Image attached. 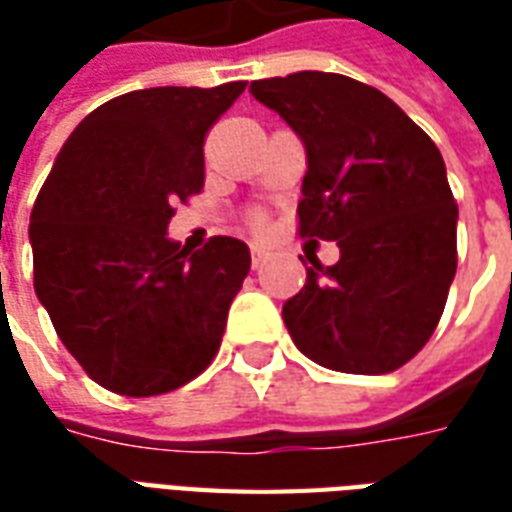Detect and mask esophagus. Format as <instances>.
<instances>
[{
	"label": "esophagus",
	"mask_w": 512,
	"mask_h": 512,
	"mask_svg": "<svg viewBox=\"0 0 512 512\" xmlns=\"http://www.w3.org/2000/svg\"><path fill=\"white\" fill-rule=\"evenodd\" d=\"M266 257H268V252L266 249H263V246H252V268H260L263 266V263H266Z\"/></svg>",
	"instance_id": "obj_1"
}]
</instances>
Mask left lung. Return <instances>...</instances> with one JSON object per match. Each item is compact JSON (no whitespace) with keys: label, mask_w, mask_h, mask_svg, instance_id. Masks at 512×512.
<instances>
[{"label":"left lung","mask_w":512,"mask_h":512,"mask_svg":"<svg viewBox=\"0 0 512 512\" xmlns=\"http://www.w3.org/2000/svg\"><path fill=\"white\" fill-rule=\"evenodd\" d=\"M249 93L307 150L299 233L340 246L282 307L293 343L329 370L392 373L430 340L458 263L439 147L392 98L340 73L299 71Z\"/></svg>","instance_id":"left-lung-1"}]
</instances>
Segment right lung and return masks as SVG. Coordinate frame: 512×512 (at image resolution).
<instances>
[{"instance_id": "1", "label": "right lung", "mask_w": 512, "mask_h": 512, "mask_svg": "<svg viewBox=\"0 0 512 512\" xmlns=\"http://www.w3.org/2000/svg\"><path fill=\"white\" fill-rule=\"evenodd\" d=\"M244 87L106 101L73 128L35 200V293L62 345L109 392L178 389L219 351L249 246L213 235L191 252L167 227L172 205L202 189L205 134Z\"/></svg>"}]
</instances>
